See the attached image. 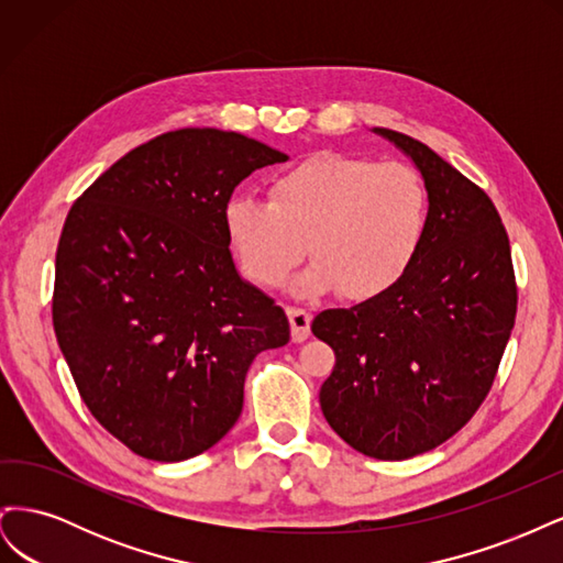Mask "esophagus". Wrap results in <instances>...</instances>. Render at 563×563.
Returning <instances> with one entry per match:
<instances>
[{
	"instance_id": "1",
	"label": "esophagus",
	"mask_w": 563,
	"mask_h": 563,
	"mask_svg": "<svg viewBox=\"0 0 563 563\" xmlns=\"http://www.w3.org/2000/svg\"><path fill=\"white\" fill-rule=\"evenodd\" d=\"M288 321H291V338L296 343H302V340L310 338V321L312 314L302 308H288Z\"/></svg>"
}]
</instances>
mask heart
<instances>
[{"mask_svg": "<svg viewBox=\"0 0 563 563\" xmlns=\"http://www.w3.org/2000/svg\"><path fill=\"white\" fill-rule=\"evenodd\" d=\"M428 192L406 164H376L323 152L269 183V201L234 197L225 230L244 275L279 286L302 261L314 258L298 291H338L364 300L395 284L420 249Z\"/></svg>", "mask_w": 563, "mask_h": 563, "instance_id": "obj_1", "label": "heart"}]
</instances>
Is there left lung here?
I'll return each mask as SVG.
<instances>
[{
  "mask_svg": "<svg viewBox=\"0 0 563 563\" xmlns=\"http://www.w3.org/2000/svg\"><path fill=\"white\" fill-rule=\"evenodd\" d=\"M373 131L416 164L428 223L387 291L314 317L312 333L335 352L319 404L354 451L406 460L444 444L486 399L515 327L517 282L482 187L411 135Z\"/></svg>",
  "mask_w": 563,
  "mask_h": 563,
  "instance_id": "obj_1",
  "label": "left lung"
}]
</instances>
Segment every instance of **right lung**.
Instances as JSON below:
<instances>
[{"label":"right lung","mask_w":563,"mask_h":563,"mask_svg":"<svg viewBox=\"0 0 563 563\" xmlns=\"http://www.w3.org/2000/svg\"><path fill=\"white\" fill-rule=\"evenodd\" d=\"M288 157L234 131L178 129L100 174L65 218L54 331L91 416L135 455L178 463L242 413L255 354L288 319L234 267L225 207Z\"/></svg>","instance_id":"obj_1"}]
</instances>
